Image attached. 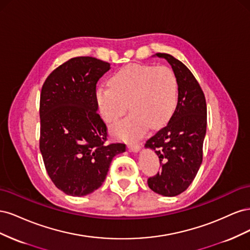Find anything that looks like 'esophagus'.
<instances>
[{
  "instance_id": "34e87169",
  "label": "esophagus",
  "mask_w": 250,
  "mask_h": 250,
  "mask_svg": "<svg viewBox=\"0 0 250 250\" xmlns=\"http://www.w3.org/2000/svg\"><path fill=\"white\" fill-rule=\"evenodd\" d=\"M127 147H128V149H129V151H132V152H138V151L141 149V145H140V144L134 143V142L128 143Z\"/></svg>"
}]
</instances>
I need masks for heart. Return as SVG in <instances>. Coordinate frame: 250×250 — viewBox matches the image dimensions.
I'll use <instances>...</instances> for the list:
<instances>
[{
  "mask_svg": "<svg viewBox=\"0 0 250 250\" xmlns=\"http://www.w3.org/2000/svg\"><path fill=\"white\" fill-rule=\"evenodd\" d=\"M110 85L96 90L98 109L105 122L113 123L112 132L122 139L139 138L147 130L165 125L175 111L178 100L176 75L166 65H127L115 73Z\"/></svg>",
  "mask_w": 250,
  "mask_h": 250,
  "instance_id": "obj_1",
  "label": "heart"
}]
</instances>
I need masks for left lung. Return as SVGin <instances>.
Masks as SVG:
<instances>
[{
	"mask_svg": "<svg viewBox=\"0 0 250 250\" xmlns=\"http://www.w3.org/2000/svg\"><path fill=\"white\" fill-rule=\"evenodd\" d=\"M156 56L171 64L178 81V100L168 124L147 140L155 151L161 171L148 178V186L163 196H177L192 184L202 163L207 132V102L198 81L178 59L166 53Z\"/></svg>",
	"mask_w": 250,
	"mask_h": 250,
	"instance_id": "8db88e82",
	"label": "left lung"
}]
</instances>
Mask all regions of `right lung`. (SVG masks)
<instances>
[{"mask_svg": "<svg viewBox=\"0 0 250 250\" xmlns=\"http://www.w3.org/2000/svg\"><path fill=\"white\" fill-rule=\"evenodd\" d=\"M110 64L74 57L53 71L41 93L40 149L53 184L66 195L99 188L123 143L107 144V127L98 113L96 85Z\"/></svg>", "mask_w": 250, "mask_h": 250, "instance_id": "right-lung-1", "label": "right lung"}]
</instances>
